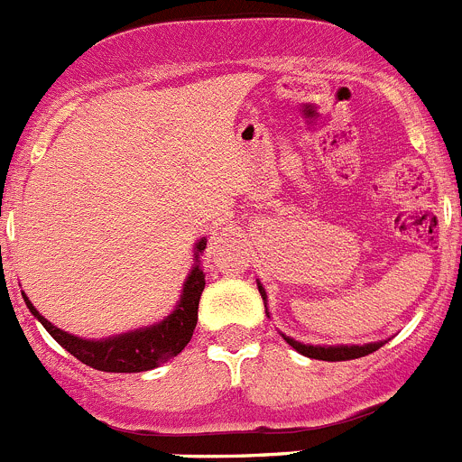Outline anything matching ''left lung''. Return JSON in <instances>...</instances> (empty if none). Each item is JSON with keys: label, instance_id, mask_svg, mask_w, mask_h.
Masks as SVG:
<instances>
[{"label": "left lung", "instance_id": "obj_1", "mask_svg": "<svg viewBox=\"0 0 462 462\" xmlns=\"http://www.w3.org/2000/svg\"><path fill=\"white\" fill-rule=\"evenodd\" d=\"M257 288L263 297V306H265V315L270 318L268 313V295H265L263 283L257 279ZM282 337L295 348L297 353L301 356L310 357V360H324V362H344V360H356V357H365L369 353L377 351L380 346H384L386 339H377V342H369V344H304L297 342V339L288 337L286 333H282Z\"/></svg>", "mask_w": 462, "mask_h": 462}]
</instances>
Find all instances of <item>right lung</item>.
Listing matches in <instances>:
<instances>
[{
    "instance_id": "1",
    "label": "right lung",
    "mask_w": 462,
    "mask_h": 462,
    "mask_svg": "<svg viewBox=\"0 0 462 462\" xmlns=\"http://www.w3.org/2000/svg\"><path fill=\"white\" fill-rule=\"evenodd\" d=\"M205 245H208L205 236L194 244V265L188 277H185L183 291H180L174 310L167 318L156 321V324L141 326V328L127 330V333L109 335V337L100 339L78 337V335L67 333V330L51 324L31 304V300L24 292H22V297H24L26 309L31 310L32 318L49 330V335L60 346L67 348L82 365L97 371H106V374H141V371H152L179 356L188 346L189 339H192L199 319V301H201V292L205 288V273L201 265Z\"/></svg>"
}]
</instances>
